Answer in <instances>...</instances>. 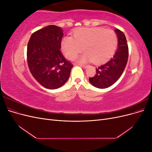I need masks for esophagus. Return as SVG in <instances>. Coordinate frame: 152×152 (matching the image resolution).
Returning a JSON list of instances; mask_svg holds the SVG:
<instances>
[{
    "mask_svg": "<svg viewBox=\"0 0 152 152\" xmlns=\"http://www.w3.org/2000/svg\"><path fill=\"white\" fill-rule=\"evenodd\" d=\"M81 67H82V68H86L87 67V65H79Z\"/></svg>",
    "mask_w": 152,
    "mask_h": 152,
    "instance_id": "1",
    "label": "esophagus"
}]
</instances>
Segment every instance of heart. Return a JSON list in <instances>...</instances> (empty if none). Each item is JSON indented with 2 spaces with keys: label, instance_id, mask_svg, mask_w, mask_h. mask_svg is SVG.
Returning <instances> with one entry per match:
<instances>
[{
  "label": "heart",
  "instance_id": "obj_1",
  "mask_svg": "<svg viewBox=\"0 0 152 152\" xmlns=\"http://www.w3.org/2000/svg\"><path fill=\"white\" fill-rule=\"evenodd\" d=\"M117 45V37L115 32L102 28H87L77 30L73 38L66 37L61 42V49L69 59H74L83 49L79 61L82 63L104 62L113 54Z\"/></svg>",
  "mask_w": 152,
  "mask_h": 152
}]
</instances>
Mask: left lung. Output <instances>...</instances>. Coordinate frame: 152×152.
<instances>
[{"label": "left lung", "instance_id": "obj_1", "mask_svg": "<svg viewBox=\"0 0 152 152\" xmlns=\"http://www.w3.org/2000/svg\"><path fill=\"white\" fill-rule=\"evenodd\" d=\"M118 38V48L112 58L98 67L93 77L89 79L90 83L99 89H105L117 82L127 65L129 49L126 36L122 31L115 29Z\"/></svg>", "mask_w": 152, "mask_h": 152}]
</instances>
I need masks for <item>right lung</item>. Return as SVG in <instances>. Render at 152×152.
Returning a JSON list of instances; mask_svg holds the SVG:
<instances>
[{
  "mask_svg": "<svg viewBox=\"0 0 152 152\" xmlns=\"http://www.w3.org/2000/svg\"><path fill=\"white\" fill-rule=\"evenodd\" d=\"M63 30L49 25L34 32L27 46V62L31 75L39 83L55 89L66 83L73 65L61 52Z\"/></svg>",
  "mask_w": 152,
  "mask_h": 152,
  "instance_id": "add662e5",
  "label": "right lung"
}]
</instances>
